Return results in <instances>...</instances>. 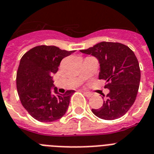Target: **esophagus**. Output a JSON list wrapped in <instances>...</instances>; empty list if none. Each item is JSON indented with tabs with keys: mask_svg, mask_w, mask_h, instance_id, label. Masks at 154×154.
I'll return each instance as SVG.
<instances>
[{
	"mask_svg": "<svg viewBox=\"0 0 154 154\" xmlns=\"http://www.w3.org/2000/svg\"><path fill=\"white\" fill-rule=\"evenodd\" d=\"M83 93H84V94L85 95L86 97H91L92 95H93V94H92L91 92H88V91H83Z\"/></svg>",
	"mask_w": 154,
	"mask_h": 154,
	"instance_id": "obj_1",
	"label": "esophagus"
}]
</instances>
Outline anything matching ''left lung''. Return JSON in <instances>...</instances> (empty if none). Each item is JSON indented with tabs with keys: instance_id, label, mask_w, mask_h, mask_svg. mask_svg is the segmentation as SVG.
Listing matches in <instances>:
<instances>
[{
	"instance_id": "obj_1",
	"label": "left lung",
	"mask_w": 154,
	"mask_h": 154,
	"mask_svg": "<svg viewBox=\"0 0 154 154\" xmlns=\"http://www.w3.org/2000/svg\"><path fill=\"white\" fill-rule=\"evenodd\" d=\"M81 52L98 59L99 79L105 80V88L109 89L102 106L92 109V112L105 120L122 117L136 100L141 80L138 60L133 50L119 42H102Z\"/></svg>"
}]
</instances>
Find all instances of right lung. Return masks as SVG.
Wrapping results in <instances>:
<instances>
[{"label": "right lung", "instance_id": "add662e5", "mask_svg": "<svg viewBox=\"0 0 154 154\" xmlns=\"http://www.w3.org/2000/svg\"><path fill=\"white\" fill-rule=\"evenodd\" d=\"M75 50L67 51L54 45H37L22 56L17 72V89L19 98L27 112L34 119L50 122L65 114L74 90L64 94L53 85L52 75L58 70L63 58Z\"/></svg>", "mask_w": 154, "mask_h": 154}]
</instances>
